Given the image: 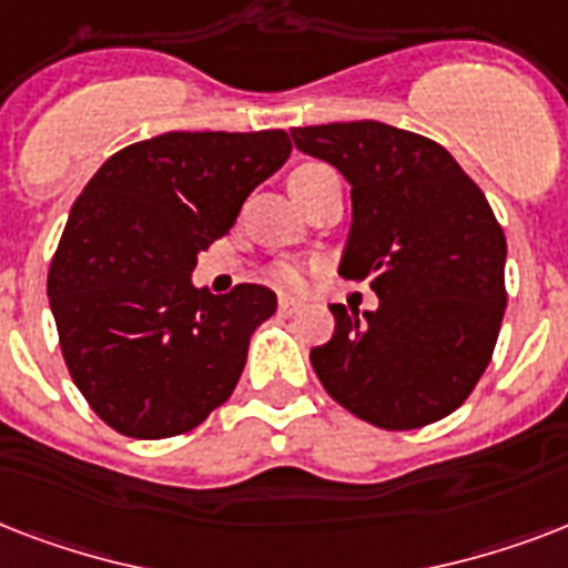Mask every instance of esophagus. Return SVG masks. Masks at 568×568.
Masks as SVG:
<instances>
[{"label": "esophagus", "mask_w": 568, "mask_h": 568, "mask_svg": "<svg viewBox=\"0 0 568 568\" xmlns=\"http://www.w3.org/2000/svg\"><path fill=\"white\" fill-rule=\"evenodd\" d=\"M301 310V301H294V297H280V312L283 315H292V312Z\"/></svg>", "instance_id": "esophagus-1"}]
</instances>
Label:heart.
Here are the masks:
<instances>
[{
  "label": "heart",
  "mask_w": 568,
  "mask_h": 568,
  "mask_svg": "<svg viewBox=\"0 0 568 568\" xmlns=\"http://www.w3.org/2000/svg\"><path fill=\"white\" fill-rule=\"evenodd\" d=\"M324 164H303V168H297V171L292 173V180H288V189L292 185H297L301 180H306L310 173L321 171ZM274 283L280 285V288H301L303 285V267L297 265V262H280V265H274Z\"/></svg>",
  "instance_id": "heart-1"
}]
</instances>
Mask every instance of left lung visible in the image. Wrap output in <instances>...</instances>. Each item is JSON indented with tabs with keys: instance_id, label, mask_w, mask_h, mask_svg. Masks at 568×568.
Instances as JSON below:
<instances>
[{
	"instance_id": "1",
	"label": "left lung",
	"mask_w": 568,
	"mask_h": 568,
	"mask_svg": "<svg viewBox=\"0 0 568 568\" xmlns=\"http://www.w3.org/2000/svg\"><path fill=\"white\" fill-rule=\"evenodd\" d=\"M292 138L351 182L338 274L368 280L379 297L363 315L329 306L336 333L310 354L321 386L383 430L439 422L493 359L507 306L501 223L430 138L377 120L301 126Z\"/></svg>"
}]
</instances>
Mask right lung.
Wrapping results in <instances>:
<instances>
[{"mask_svg":"<svg viewBox=\"0 0 568 568\" xmlns=\"http://www.w3.org/2000/svg\"><path fill=\"white\" fill-rule=\"evenodd\" d=\"M288 153L283 129L164 132L123 146L84 185L47 292L67 372L109 427L168 439L232 395L276 294L241 283L214 297L191 274Z\"/></svg>","mask_w":568,"mask_h":568,"instance_id":"add662e5","label":"right lung"}]
</instances>
